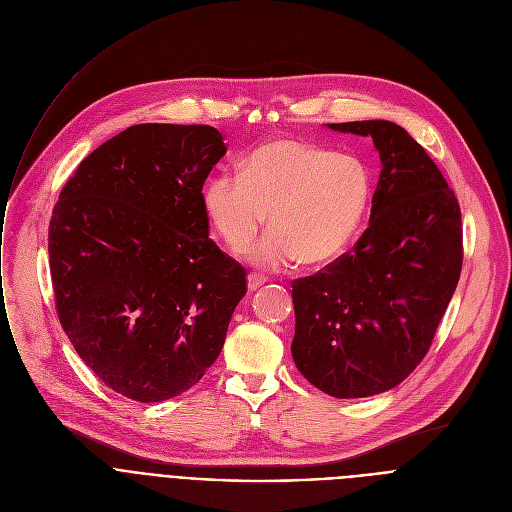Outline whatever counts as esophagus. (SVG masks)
I'll list each match as a JSON object with an SVG mask.
<instances>
[{"instance_id":"obj_1","label":"esophagus","mask_w":512,"mask_h":512,"mask_svg":"<svg viewBox=\"0 0 512 512\" xmlns=\"http://www.w3.org/2000/svg\"><path fill=\"white\" fill-rule=\"evenodd\" d=\"M265 281H267L265 275H259V273H249V275H247V287H249V291H255V289L261 287Z\"/></svg>"}]
</instances>
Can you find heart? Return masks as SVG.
<instances>
[{
  "label": "heart",
  "mask_w": 512,
  "mask_h": 512,
  "mask_svg": "<svg viewBox=\"0 0 512 512\" xmlns=\"http://www.w3.org/2000/svg\"><path fill=\"white\" fill-rule=\"evenodd\" d=\"M371 202L373 174L360 158L296 139L261 143L239 174L212 176L202 188L208 223L233 251L255 239L269 214L271 229L247 259L271 269L296 259H338L367 221Z\"/></svg>",
  "instance_id": "heart-1"
}]
</instances>
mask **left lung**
<instances>
[{
    "mask_svg": "<svg viewBox=\"0 0 512 512\" xmlns=\"http://www.w3.org/2000/svg\"><path fill=\"white\" fill-rule=\"evenodd\" d=\"M381 158L369 227L324 273L291 281L298 371L336 399L385 393L429 350L462 271L456 194L421 145L385 119L328 123Z\"/></svg>",
    "mask_w": 512,
    "mask_h": 512,
    "instance_id": "obj_1",
    "label": "left lung"
}]
</instances>
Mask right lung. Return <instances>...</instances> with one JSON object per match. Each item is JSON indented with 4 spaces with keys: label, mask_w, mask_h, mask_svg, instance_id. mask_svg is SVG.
<instances>
[{
    "label": "right lung",
    "mask_w": 512,
    "mask_h": 512,
    "mask_svg": "<svg viewBox=\"0 0 512 512\" xmlns=\"http://www.w3.org/2000/svg\"><path fill=\"white\" fill-rule=\"evenodd\" d=\"M225 154L210 125H131L81 162L52 210L60 324L127 399L160 403L196 385L247 294L245 269L208 239L202 208Z\"/></svg>",
    "instance_id": "add662e5"
}]
</instances>
